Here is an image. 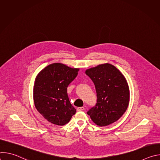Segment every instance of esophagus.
<instances>
[{"label": "esophagus", "mask_w": 160, "mask_h": 160, "mask_svg": "<svg viewBox=\"0 0 160 160\" xmlns=\"http://www.w3.org/2000/svg\"><path fill=\"white\" fill-rule=\"evenodd\" d=\"M77 109L78 111H83L85 109V108H84V107H78L77 108Z\"/></svg>", "instance_id": "obj_1"}]
</instances>
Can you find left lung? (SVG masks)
Wrapping results in <instances>:
<instances>
[{
    "label": "left lung",
    "mask_w": 160,
    "mask_h": 160,
    "mask_svg": "<svg viewBox=\"0 0 160 160\" xmlns=\"http://www.w3.org/2000/svg\"><path fill=\"white\" fill-rule=\"evenodd\" d=\"M95 85L97 102L87 112L99 126L117 121L128 106L130 92L127 80L117 68L110 64L99 65L85 72Z\"/></svg>",
    "instance_id": "left-lung-1"
}]
</instances>
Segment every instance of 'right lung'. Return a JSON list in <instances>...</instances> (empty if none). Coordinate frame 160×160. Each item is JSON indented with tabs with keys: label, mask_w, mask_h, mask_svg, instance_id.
<instances>
[{
	"label": "right lung",
	"mask_w": 160,
	"mask_h": 160,
	"mask_svg": "<svg viewBox=\"0 0 160 160\" xmlns=\"http://www.w3.org/2000/svg\"><path fill=\"white\" fill-rule=\"evenodd\" d=\"M79 69L53 63L38 75L33 88L36 109L48 122L64 125L76 112L68 98L67 87L77 77Z\"/></svg>",
	"instance_id": "obj_1"
}]
</instances>
